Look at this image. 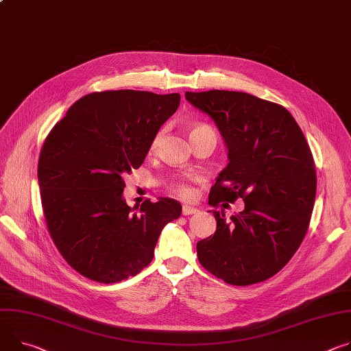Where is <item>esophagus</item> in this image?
I'll use <instances>...</instances> for the list:
<instances>
[{
  "label": "esophagus",
  "instance_id": "34e87169",
  "mask_svg": "<svg viewBox=\"0 0 351 351\" xmlns=\"http://www.w3.org/2000/svg\"><path fill=\"white\" fill-rule=\"evenodd\" d=\"M199 210L196 207H192V206H183L182 207V214L183 215H192V214H196Z\"/></svg>",
  "mask_w": 351,
  "mask_h": 351
}]
</instances>
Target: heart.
Wrapping results in <instances>:
<instances>
[{"instance_id":"obj_1","label":"heart","mask_w":351,"mask_h":351,"mask_svg":"<svg viewBox=\"0 0 351 351\" xmlns=\"http://www.w3.org/2000/svg\"><path fill=\"white\" fill-rule=\"evenodd\" d=\"M203 132H213V130L210 129L208 125L196 124V125L192 127V130H190V137H193V136H196V134H200V133H203ZM162 136H164V130L158 132V133L154 136V138H152V141H151V145H149V148H151L152 151L158 148L159 143H161V140H162ZM171 190H172V193H175L176 196H179V197H182V199H189V197H192V195H193V187H192V184H190L186 179H178V180H175V182L171 184Z\"/></svg>"}]
</instances>
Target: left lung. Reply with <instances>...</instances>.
Listing matches in <instances>:
<instances>
[{
  "label": "left lung",
  "instance_id": "1",
  "mask_svg": "<svg viewBox=\"0 0 351 351\" xmlns=\"http://www.w3.org/2000/svg\"><path fill=\"white\" fill-rule=\"evenodd\" d=\"M184 97L214 120L228 149L208 204L245 203L231 221L213 211L217 230L197 242L199 262L232 285L265 281L290 262L308 231L316 195L311 148L281 105L235 90Z\"/></svg>",
  "mask_w": 351,
  "mask_h": 351
}]
</instances>
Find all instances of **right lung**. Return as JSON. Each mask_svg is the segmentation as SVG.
<instances>
[{
    "label": "right lung",
    "mask_w": 351,
    "mask_h": 351,
    "mask_svg": "<svg viewBox=\"0 0 351 351\" xmlns=\"http://www.w3.org/2000/svg\"><path fill=\"white\" fill-rule=\"evenodd\" d=\"M179 93L105 90L78 99L51 129L38 179L50 237L86 278L117 282L147 267L168 222L182 214L173 199H123L124 176L138 169L154 136L176 112Z\"/></svg>",
    "instance_id": "obj_1"
}]
</instances>
